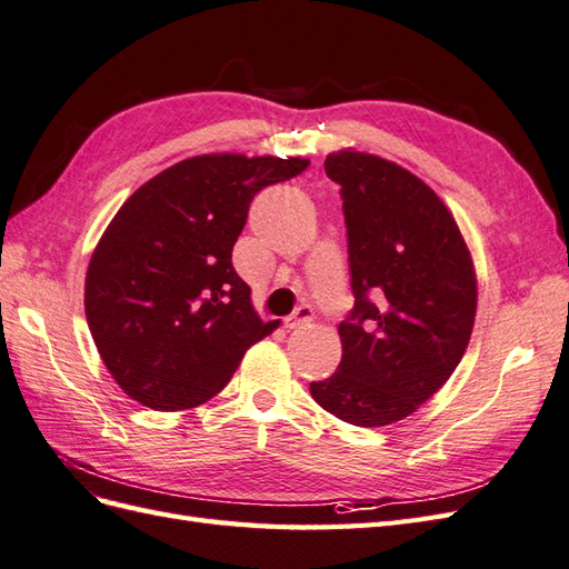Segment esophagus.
<instances>
[{
    "label": "esophagus",
    "instance_id": "1",
    "mask_svg": "<svg viewBox=\"0 0 569 569\" xmlns=\"http://www.w3.org/2000/svg\"><path fill=\"white\" fill-rule=\"evenodd\" d=\"M311 320H313V308L303 303V306H299L297 311L284 320V325L289 327V330H299V327H306Z\"/></svg>",
    "mask_w": 569,
    "mask_h": 569
}]
</instances>
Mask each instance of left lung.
<instances>
[{
    "instance_id": "8db88e82",
    "label": "left lung",
    "mask_w": 569,
    "mask_h": 569,
    "mask_svg": "<svg viewBox=\"0 0 569 569\" xmlns=\"http://www.w3.org/2000/svg\"><path fill=\"white\" fill-rule=\"evenodd\" d=\"M325 173L341 187L356 301L339 322L341 363L311 396L343 422L382 427L458 368L477 311L472 258L443 201L406 168L343 149Z\"/></svg>"
}]
</instances>
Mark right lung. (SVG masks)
<instances>
[{
  "mask_svg": "<svg viewBox=\"0 0 569 569\" xmlns=\"http://www.w3.org/2000/svg\"><path fill=\"white\" fill-rule=\"evenodd\" d=\"M308 159L206 153L166 168L120 206L92 253L84 316L130 399L194 408L230 382L263 322L232 268L251 199L297 178Z\"/></svg>",
  "mask_w": 569,
  "mask_h": 569,
  "instance_id": "1",
  "label": "right lung"
}]
</instances>
